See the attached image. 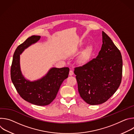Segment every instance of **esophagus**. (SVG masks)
<instances>
[{
  "label": "esophagus",
  "instance_id": "34e87169",
  "mask_svg": "<svg viewBox=\"0 0 134 134\" xmlns=\"http://www.w3.org/2000/svg\"><path fill=\"white\" fill-rule=\"evenodd\" d=\"M69 74V75H70V76H72V75H73V74H74V72H73V71H72V70H70Z\"/></svg>",
  "mask_w": 134,
  "mask_h": 134
}]
</instances>
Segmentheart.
<instances>
[{"label": "heart", "mask_w": 134, "mask_h": 134, "mask_svg": "<svg viewBox=\"0 0 134 134\" xmlns=\"http://www.w3.org/2000/svg\"><path fill=\"white\" fill-rule=\"evenodd\" d=\"M86 59H87L86 57L85 56H83V57H82L80 58V62L82 63H84L86 61Z\"/></svg>", "instance_id": "1"}]
</instances>
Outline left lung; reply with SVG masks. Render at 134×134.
Segmentation results:
<instances>
[{
  "mask_svg": "<svg viewBox=\"0 0 134 134\" xmlns=\"http://www.w3.org/2000/svg\"><path fill=\"white\" fill-rule=\"evenodd\" d=\"M102 42L97 58L74 70L80 96L91 105L106 102L116 92L122 79L120 51L103 31Z\"/></svg>",
  "mask_w": 134,
  "mask_h": 134,
  "instance_id": "8db88e82",
  "label": "left lung"
}]
</instances>
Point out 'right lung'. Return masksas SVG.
<instances>
[{"label": "right lung", "mask_w": 134, "mask_h": 134, "mask_svg": "<svg viewBox=\"0 0 134 134\" xmlns=\"http://www.w3.org/2000/svg\"><path fill=\"white\" fill-rule=\"evenodd\" d=\"M40 36L29 37L16 49L10 69L12 81L18 94L27 102L43 106L49 104L55 98L59 88L69 74L68 67L51 68L41 79L31 82L25 79L20 67V54L29 46L37 42Z\"/></svg>", "instance_id": "add662e5"}]
</instances>
